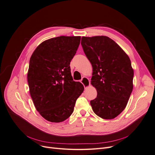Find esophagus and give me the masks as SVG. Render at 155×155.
<instances>
[{
	"mask_svg": "<svg viewBox=\"0 0 155 155\" xmlns=\"http://www.w3.org/2000/svg\"><path fill=\"white\" fill-rule=\"evenodd\" d=\"M81 83L83 84L84 87H85V89L88 88L90 86V81L89 79L87 77H83L82 80H81Z\"/></svg>",
	"mask_w": 155,
	"mask_h": 155,
	"instance_id": "obj_1",
	"label": "esophagus"
}]
</instances>
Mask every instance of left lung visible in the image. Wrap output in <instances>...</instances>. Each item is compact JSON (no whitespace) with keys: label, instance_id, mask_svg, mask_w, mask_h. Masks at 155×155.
Here are the masks:
<instances>
[{"label":"left lung","instance_id":"8db88e82","mask_svg":"<svg viewBox=\"0 0 155 155\" xmlns=\"http://www.w3.org/2000/svg\"><path fill=\"white\" fill-rule=\"evenodd\" d=\"M81 45L91 64V84L97 91V97L90 101L92 109L102 119H114L125 108L133 90L130 58L107 36H83Z\"/></svg>","mask_w":155,"mask_h":155}]
</instances>
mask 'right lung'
<instances>
[{
	"instance_id": "1",
	"label": "right lung",
	"mask_w": 155,
	"mask_h": 155,
	"mask_svg": "<svg viewBox=\"0 0 155 155\" xmlns=\"http://www.w3.org/2000/svg\"><path fill=\"white\" fill-rule=\"evenodd\" d=\"M80 36H59L47 39L34 51L27 79L34 105L40 115L51 122L68 119L76 100L84 90L73 80L70 63L80 42Z\"/></svg>"
}]
</instances>
